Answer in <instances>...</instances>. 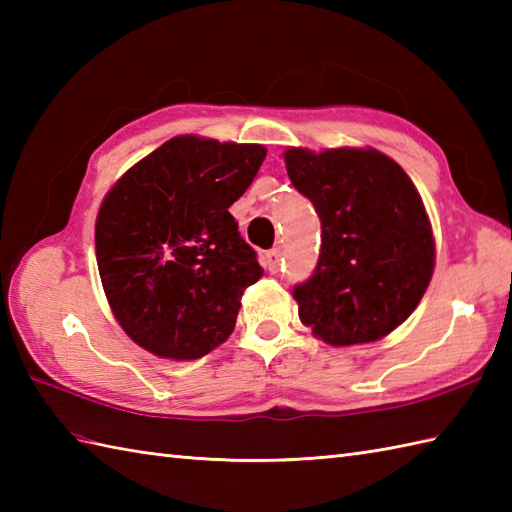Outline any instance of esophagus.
<instances>
[{
	"label": "esophagus",
	"instance_id": "1",
	"mask_svg": "<svg viewBox=\"0 0 512 512\" xmlns=\"http://www.w3.org/2000/svg\"><path fill=\"white\" fill-rule=\"evenodd\" d=\"M264 262H266V268L270 270V273H279V266H281V250H279V248L268 250L266 257H264Z\"/></svg>",
	"mask_w": 512,
	"mask_h": 512
}]
</instances>
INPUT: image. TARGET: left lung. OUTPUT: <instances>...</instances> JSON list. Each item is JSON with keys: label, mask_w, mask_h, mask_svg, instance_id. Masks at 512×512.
Masks as SVG:
<instances>
[{"label": "left lung", "mask_w": 512, "mask_h": 512, "mask_svg": "<svg viewBox=\"0 0 512 512\" xmlns=\"http://www.w3.org/2000/svg\"><path fill=\"white\" fill-rule=\"evenodd\" d=\"M290 182L321 220V253L297 284L303 325L334 347L383 339L416 310L436 244L413 182L376 149H288Z\"/></svg>", "instance_id": "1"}]
</instances>
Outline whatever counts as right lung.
<instances>
[{
	"label": "right lung",
	"mask_w": 512,
	"mask_h": 512,
	"mask_svg": "<svg viewBox=\"0 0 512 512\" xmlns=\"http://www.w3.org/2000/svg\"><path fill=\"white\" fill-rule=\"evenodd\" d=\"M264 158L262 145L176 136L105 195L96 264L116 321L147 352L193 361L233 332L264 270L228 206Z\"/></svg>",
	"instance_id": "add662e5"
}]
</instances>
